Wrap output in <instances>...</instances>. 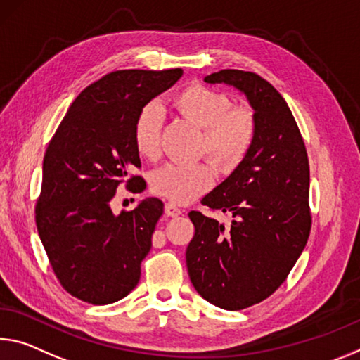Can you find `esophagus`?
Wrapping results in <instances>:
<instances>
[{
	"instance_id": "34e87169",
	"label": "esophagus",
	"mask_w": 360,
	"mask_h": 360,
	"mask_svg": "<svg viewBox=\"0 0 360 360\" xmlns=\"http://www.w3.org/2000/svg\"><path fill=\"white\" fill-rule=\"evenodd\" d=\"M165 213H167L168 216H171V218H178L179 214H182V210L179 207H176L174 203L168 202L167 205H165Z\"/></svg>"
}]
</instances>
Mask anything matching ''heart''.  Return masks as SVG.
Instances as JSON below:
<instances>
[{
    "label": "heart",
    "mask_w": 360,
    "mask_h": 360,
    "mask_svg": "<svg viewBox=\"0 0 360 360\" xmlns=\"http://www.w3.org/2000/svg\"><path fill=\"white\" fill-rule=\"evenodd\" d=\"M174 108L182 118L202 128L198 152L210 153L222 168H233L253 144L256 124L247 107H231L224 93L203 84H191L174 96ZM163 127L162 107L149 102L134 120L133 141L141 157L155 158L160 152ZM214 181V168L208 162L174 165L155 171L152 189L174 203H187L203 193Z\"/></svg>",
    "instance_id": "obj_1"
}]
</instances>
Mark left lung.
<instances>
[{"label": "left lung", "mask_w": 360, "mask_h": 360, "mask_svg": "<svg viewBox=\"0 0 360 360\" xmlns=\"http://www.w3.org/2000/svg\"><path fill=\"white\" fill-rule=\"evenodd\" d=\"M205 82L243 94L256 133L237 168L202 200L231 213V226L189 213L195 233L186 250L187 272L208 303L238 311L276 292L303 253L311 231L309 162L293 113L269 82L233 68Z\"/></svg>", "instance_id": "8db88e82"}]
</instances>
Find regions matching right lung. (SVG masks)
<instances>
[{
	"mask_svg": "<svg viewBox=\"0 0 360 360\" xmlns=\"http://www.w3.org/2000/svg\"><path fill=\"white\" fill-rule=\"evenodd\" d=\"M181 77V68L108 73L79 93L49 142L37 227L57 278L78 300L115 303L139 282L163 202L149 197L115 216L110 200L120 184L144 189L131 176L141 167L134 120Z\"/></svg>",
	"mask_w": 360,
	"mask_h": 360,
	"instance_id": "right-lung-1",
	"label": "right lung"
}]
</instances>
